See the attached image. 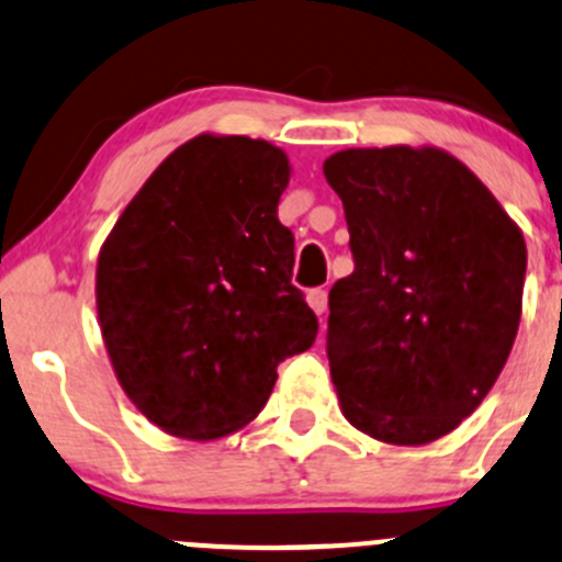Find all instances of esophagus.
Masks as SVG:
<instances>
[{"label":"esophagus","mask_w":562,"mask_h":562,"mask_svg":"<svg viewBox=\"0 0 562 562\" xmlns=\"http://www.w3.org/2000/svg\"><path fill=\"white\" fill-rule=\"evenodd\" d=\"M307 302H310V307L315 310V313L324 315L326 313V291H324V288H313V291L307 293Z\"/></svg>","instance_id":"obj_1"}]
</instances>
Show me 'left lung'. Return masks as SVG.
<instances>
[{
  "label": "left lung",
  "mask_w": 562,
  "mask_h": 562,
  "mask_svg": "<svg viewBox=\"0 0 562 562\" xmlns=\"http://www.w3.org/2000/svg\"><path fill=\"white\" fill-rule=\"evenodd\" d=\"M324 176L353 255V271L329 291L326 329L342 414L381 442H434L481 406L505 368L525 238L445 150H340Z\"/></svg>",
  "instance_id": "obj_1"
}]
</instances>
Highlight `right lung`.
<instances>
[{
  "instance_id": "obj_1",
  "label": "right lung",
  "mask_w": 562,
  "mask_h": 562,
  "mask_svg": "<svg viewBox=\"0 0 562 562\" xmlns=\"http://www.w3.org/2000/svg\"><path fill=\"white\" fill-rule=\"evenodd\" d=\"M285 154L249 136L200 134L167 156L98 255L95 302L120 386L183 439L258 417L277 364L307 351L318 318L277 220Z\"/></svg>"
}]
</instances>
